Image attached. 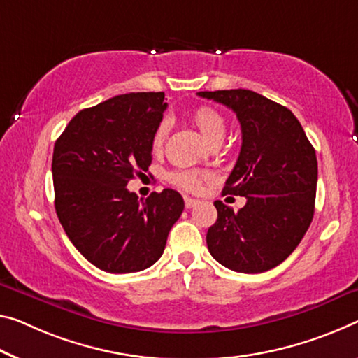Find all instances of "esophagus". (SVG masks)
Returning <instances> with one entry per match:
<instances>
[{
  "mask_svg": "<svg viewBox=\"0 0 358 358\" xmlns=\"http://www.w3.org/2000/svg\"><path fill=\"white\" fill-rule=\"evenodd\" d=\"M184 203H185V208H187V210H190V208H195V206L200 205V200H195V198H189V196H185V198H184Z\"/></svg>",
  "mask_w": 358,
  "mask_h": 358,
  "instance_id": "esophagus-1",
  "label": "esophagus"
}]
</instances>
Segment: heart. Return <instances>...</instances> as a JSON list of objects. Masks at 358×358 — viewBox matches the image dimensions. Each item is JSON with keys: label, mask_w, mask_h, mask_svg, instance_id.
<instances>
[{"label": "heart", "mask_w": 358, "mask_h": 358, "mask_svg": "<svg viewBox=\"0 0 358 358\" xmlns=\"http://www.w3.org/2000/svg\"><path fill=\"white\" fill-rule=\"evenodd\" d=\"M192 122L196 126V129L200 131L201 136L210 142L211 145H219L224 141V136L227 133V122H225L224 115L219 113L217 110L211 107H198L194 115H192ZM169 129H171V124H169V120H162L158 123L155 133L152 136V147L153 150H162L164 142L168 139ZM208 178V174L194 171V169H178V171L171 173L169 179L174 185L180 187L184 190L195 192L200 189L203 180Z\"/></svg>", "instance_id": "obj_1"}]
</instances>
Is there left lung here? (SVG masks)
Instances as JSON below:
<instances>
[{"instance_id": "8db88e82", "label": "left lung", "mask_w": 358, "mask_h": 358, "mask_svg": "<svg viewBox=\"0 0 358 358\" xmlns=\"http://www.w3.org/2000/svg\"><path fill=\"white\" fill-rule=\"evenodd\" d=\"M232 108L241 126L238 160L222 194L246 198L238 211L214 201L217 219L206 234L211 256L241 273L277 267L312 222L317 157L293 112L250 90L201 91Z\"/></svg>"}]
</instances>
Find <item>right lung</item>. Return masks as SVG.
I'll list each match as a JSON object with an SVG mask.
<instances>
[{"label":"right lung","instance_id":"1","mask_svg":"<svg viewBox=\"0 0 358 358\" xmlns=\"http://www.w3.org/2000/svg\"><path fill=\"white\" fill-rule=\"evenodd\" d=\"M168 103L163 92H129L85 108L54 145V205L75 248L110 273L139 272L160 259L184 211L178 192L145 201L126 185L152 163V136Z\"/></svg>","mask_w":358,"mask_h":358}]
</instances>
